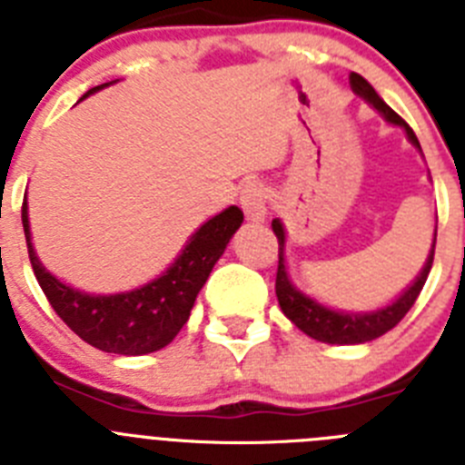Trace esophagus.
Segmentation results:
<instances>
[{
  "label": "esophagus",
  "mask_w": 465,
  "mask_h": 465,
  "mask_svg": "<svg viewBox=\"0 0 465 465\" xmlns=\"http://www.w3.org/2000/svg\"><path fill=\"white\" fill-rule=\"evenodd\" d=\"M240 204L244 209L246 219L261 223L268 216V191L261 182H246L240 193Z\"/></svg>",
  "instance_id": "obj_1"
}]
</instances>
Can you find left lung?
Wrapping results in <instances>:
<instances>
[{"instance_id": "left-lung-1", "label": "left lung", "mask_w": 465, "mask_h": 465, "mask_svg": "<svg viewBox=\"0 0 465 465\" xmlns=\"http://www.w3.org/2000/svg\"><path fill=\"white\" fill-rule=\"evenodd\" d=\"M349 84L351 90L359 94L361 100H365L375 111H380L381 118L391 125H398L405 130L410 143L414 149L421 151L419 146V139L414 137L412 127L398 116L391 106L381 100L380 94L375 93L368 81L359 74H351L349 76ZM272 230L279 242V268H277V300L282 312L286 314V319L295 323L300 331L310 335V338L319 340V342L326 344H363L377 340L380 335H384L386 331H391L402 316L408 314L410 307L414 305V300L419 298L421 289H424L426 277L430 272V265H433V253H435V235L438 230H433V244H430V252L426 256L424 268L419 270V274L414 277V282L410 283L408 289H402L398 298H393L389 305L377 307L371 312H347V310H332V307L323 305L319 300H314L312 295L302 293L300 289H295L293 282L289 277V265H286V228L279 219L272 221Z\"/></svg>"}]
</instances>
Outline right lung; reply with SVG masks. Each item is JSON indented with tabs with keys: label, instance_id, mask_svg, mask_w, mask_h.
Masks as SVG:
<instances>
[{
	"label": "right lung",
	"instance_id": "right-lung-1",
	"mask_svg": "<svg viewBox=\"0 0 465 465\" xmlns=\"http://www.w3.org/2000/svg\"><path fill=\"white\" fill-rule=\"evenodd\" d=\"M111 84L116 81L94 85L81 100ZM242 221H244L242 209L230 204L228 209L204 221L188 237L182 253L165 272L133 291L97 295L74 289L48 272L32 244L27 200L23 203V228L32 270L51 307L84 342L102 349L106 354L121 356L151 354L167 347L176 338V332L182 331L191 316L197 293L207 282L216 261L223 256L225 246L232 240Z\"/></svg>",
	"mask_w": 465,
	"mask_h": 465
}]
</instances>
